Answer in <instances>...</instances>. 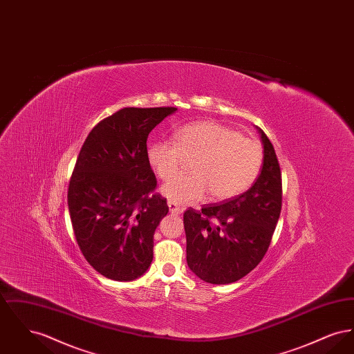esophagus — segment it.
<instances>
[{
	"label": "esophagus",
	"instance_id": "obj_1",
	"mask_svg": "<svg viewBox=\"0 0 354 354\" xmlns=\"http://www.w3.org/2000/svg\"><path fill=\"white\" fill-rule=\"evenodd\" d=\"M167 204H169V212H171L172 215H180V214H182L183 208H182V207H179L176 203L169 202Z\"/></svg>",
	"mask_w": 354,
	"mask_h": 354
}]
</instances>
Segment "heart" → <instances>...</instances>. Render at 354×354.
Returning <instances> with one entry per match:
<instances>
[{"instance_id": "1", "label": "heart", "mask_w": 354, "mask_h": 354, "mask_svg": "<svg viewBox=\"0 0 354 354\" xmlns=\"http://www.w3.org/2000/svg\"><path fill=\"white\" fill-rule=\"evenodd\" d=\"M192 175L179 176L162 187L174 203L220 202L235 198L254 183L263 165L259 142L218 122L189 123L175 133V143L158 140L147 147V160L158 178L169 180L192 162Z\"/></svg>"}]
</instances>
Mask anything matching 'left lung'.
Instances as JSON below:
<instances>
[{
	"label": "left lung",
	"mask_w": 354,
	"mask_h": 354,
	"mask_svg": "<svg viewBox=\"0 0 354 354\" xmlns=\"http://www.w3.org/2000/svg\"><path fill=\"white\" fill-rule=\"evenodd\" d=\"M263 166L252 187L221 204L183 215L187 264L209 284L235 283L261 261L281 212V172L268 136L256 127Z\"/></svg>",
	"instance_id": "1"
}]
</instances>
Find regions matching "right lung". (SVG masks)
Instances as JSON below:
<instances>
[{
	"label": "right lung",
	"instance_id": "add662e5",
	"mask_svg": "<svg viewBox=\"0 0 354 354\" xmlns=\"http://www.w3.org/2000/svg\"><path fill=\"white\" fill-rule=\"evenodd\" d=\"M176 107H126L100 122L84 140L70 179L68 205L77 243L107 279L131 281L151 266L153 234L169 207L150 195L156 179L147 138Z\"/></svg>",
	"mask_w": 354,
	"mask_h": 354
}]
</instances>
